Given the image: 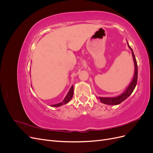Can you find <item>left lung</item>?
<instances>
[{
    "label": "left lung",
    "mask_w": 153,
    "mask_h": 153,
    "mask_svg": "<svg viewBox=\"0 0 153 153\" xmlns=\"http://www.w3.org/2000/svg\"><path fill=\"white\" fill-rule=\"evenodd\" d=\"M128 45L129 48L131 49V53H132V56L133 58L134 61V64H135V74H134V77L133 79L130 83V84L127 87L126 89L122 94L117 97H114V98H102V97H98V100H100L101 103L106 105H116L118 104H120L123 101H124L126 98L130 96V94L132 93L133 91L135 89L136 87L137 83V78H138V66H137V62L136 61V59L135 57V55L133 52L132 48L129 47V45L128 43Z\"/></svg>",
    "instance_id": "1"
}]
</instances>
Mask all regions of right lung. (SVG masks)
<instances>
[{
    "label": "right lung",
    "mask_w": 153,
    "mask_h": 153,
    "mask_svg": "<svg viewBox=\"0 0 153 153\" xmlns=\"http://www.w3.org/2000/svg\"><path fill=\"white\" fill-rule=\"evenodd\" d=\"M73 96V86L72 85L71 87V89H69L68 94L66 95V96L65 97V98L64 99V100L62 101V102L59 103H57V104L52 105H51V106H54V107H58V106H61L62 105L66 104V103H68L69 102V101H70L72 99Z\"/></svg>",
    "instance_id": "obj_1"
}]
</instances>
